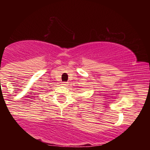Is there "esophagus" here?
<instances>
[{
  "instance_id": "esophagus-1",
  "label": "esophagus",
  "mask_w": 150,
  "mask_h": 150,
  "mask_svg": "<svg viewBox=\"0 0 150 150\" xmlns=\"http://www.w3.org/2000/svg\"><path fill=\"white\" fill-rule=\"evenodd\" d=\"M68 82H63V83L61 84L62 86H63V87H66V86H68Z\"/></svg>"
}]
</instances>
